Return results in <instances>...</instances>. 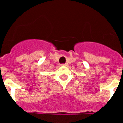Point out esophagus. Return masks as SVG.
Listing matches in <instances>:
<instances>
[{
	"label": "esophagus",
	"mask_w": 123,
	"mask_h": 123,
	"mask_svg": "<svg viewBox=\"0 0 123 123\" xmlns=\"http://www.w3.org/2000/svg\"><path fill=\"white\" fill-rule=\"evenodd\" d=\"M62 67H66V66H67V64H62Z\"/></svg>",
	"instance_id": "obj_1"
}]
</instances>
